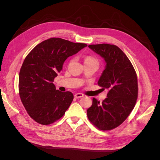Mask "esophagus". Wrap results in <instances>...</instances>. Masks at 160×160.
<instances>
[{
  "instance_id": "obj_1",
  "label": "esophagus",
  "mask_w": 160,
  "mask_h": 160,
  "mask_svg": "<svg viewBox=\"0 0 160 160\" xmlns=\"http://www.w3.org/2000/svg\"><path fill=\"white\" fill-rule=\"evenodd\" d=\"M75 98L78 99V98H83V97L84 96V95L83 93H76L75 95Z\"/></svg>"
}]
</instances>
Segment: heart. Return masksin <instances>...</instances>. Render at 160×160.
Listing matches in <instances>:
<instances>
[{"label": "heart", "mask_w": 160, "mask_h": 160, "mask_svg": "<svg viewBox=\"0 0 160 160\" xmlns=\"http://www.w3.org/2000/svg\"><path fill=\"white\" fill-rule=\"evenodd\" d=\"M85 62H98V61H97L95 58H93V57H91V56H88L85 57Z\"/></svg>", "instance_id": "heart-1"}]
</instances>
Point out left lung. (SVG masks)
<instances>
[{
    "mask_svg": "<svg viewBox=\"0 0 160 160\" xmlns=\"http://www.w3.org/2000/svg\"><path fill=\"white\" fill-rule=\"evenodd\" d=\"M88 47L105 62L98 85L108 93L101 103L93 98L87 113L97 128L110 130L122 124L134 108L138 93L137 75L129 59L118 47L109 44Z\"/></svg>",
    "mask_w": 160,
    "mask_h": 160,
    "instance_id": "obj_1",
    "label": "left lung"
}]
</instances>
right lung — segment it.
Wrapping results in <instances>:
<instances>
[{
	"mask_svg": "<svg viewBox=\"0 0 160 160\" xmlns=\"http://www.w3.org/2000/svg\"><path fill=\"white\" fill-rule=\"evenodd\" d=\"M60 38H51L28 53L19 72V95L30 117L37 123L49 125L62 117L73 95L57 90L52 81L69 57L87 47Z\"/></svg>",
	"mask_w": 160,
	"mask_h": 160,
	"instance_id": "right-lung-1",
	"label": "right lung"
}]
</instances>
